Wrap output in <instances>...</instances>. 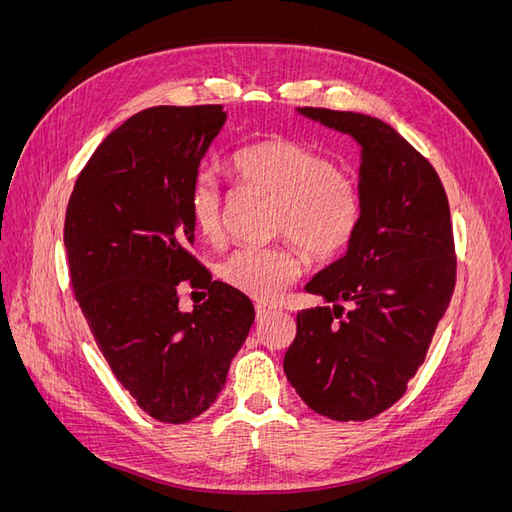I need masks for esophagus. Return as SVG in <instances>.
I'll list each match as a JSON object with an SVG mask.
<instances>
[{
    "label": "esophagus",
    "mask_w": 512,
    "mask_h": 512,
    "mask_svg": "<svg viewBox=\"0 0 512 512\" xmlns=\"http://www.w3.org/2000/svg\"><path fill=\"white\" fill-rule=\"evenodd\" d=\"M269 314H273V307H271V305H267V303H258V305H256V318H258V320L267 318Z\"/></svg>",
    "instance_id": "34e87169"
}]
</instances>
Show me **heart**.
<instances>
[{
	"instance_id": "1",
	"label": "heart",
	"mask_w": 512,
	"mask_h": 512,
	"mask_svg": "<svg viewBox=\"0 0 512 512\" xmlns=\"http://www.w3.org/2000/svg\"><path fill=\"white\" fill-rule=\"evenodd\" d=\"M228 170L241 188L271 200L269 226L273 237L297 243L314 262H327L352 243L363 218V200L356 179L344 168L303 143L269 136L232 153ZM192 222L207 243L226 237L228 203L209 173H198L188 190ZM303 258L290 243L241 247L226 256L220 280L245 297L271 303L299 280Z\"/></svg>"
}]
</instances>
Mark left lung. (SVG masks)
I'll return each mask as SVG.
<instances>
[{"label": "left lung", "mask_w": 512, "mask_h": 512, "mask_svg": "<svg viewBox=\"0 0 512 512\" xmlns=\"http://www.w3.org/2000/svg\"><path fill=\"white\" fill-rule=\"evenodd\" d=\"M299 113L363 147V218L346 256L307 284L333 307L297 314L284 371L314 412L342 423L367 421L406 393L451 303V209L436 168L389 123L314 106ZM342 302L351 303L348 313Z\"/></svg>", "instance_id": "8db88e82"}]
</instances>
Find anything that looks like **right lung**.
<instances>
[{"label":"right lung","mask_w":512,"mask_h":512,"mask_svg":"<svg viewBox=\"0 0 512 512\" xmlns=\"http://www.w3.org/2000/svg\"><path fill=\"white\" fill-rule=\"evenodd\" d=\"M224 121L220 104L132 115L91 153L66 209L74 299L115 378L162 423H188L218 399L256 316L190 252L188 190ZM183 281L210 294L192 313L178 309Z\"/></svg>","instance_id":"add662e5"}]
</instances>
